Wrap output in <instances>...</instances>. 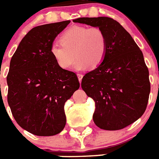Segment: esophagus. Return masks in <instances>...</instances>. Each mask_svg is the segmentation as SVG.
<instances>
[{"instance_id":"esophagus-1","label":"esophagus","mask_w":159,"mask_h":159,"mask_svg":"<svg viewBox=\"0 0 159 159\" xmlns=\"http://www.w3.org/2000/svg\"><path fill=\"white\" fill-rule=\"evenodd\" d=\"M77 76H78V80L80 81V83H81L82 81V78H83V75L82 74H77Z\"/></svg>"}]
</instances>
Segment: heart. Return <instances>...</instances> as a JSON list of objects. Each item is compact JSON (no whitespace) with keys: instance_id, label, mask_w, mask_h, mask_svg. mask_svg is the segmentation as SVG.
Wrapping results in <instances>:
<instances>
[{"instance_id":"b5f03b06","label":"heart","mask_w":159,"mask_h":159,"mask_svg":"<svg viewBox=\"0 0 159 159\" xmlns=\"http://www.w3.org/2000/svg\"><path fill=\"white\" fill-rule=\"evenodd\" d=\"M60 43L52 44L50 53L60 67L67 69L75 61L77 71L99 67L104 60L107 49V40L99 28L72 26L64 31Z\"/></svg>"}]
</instances>
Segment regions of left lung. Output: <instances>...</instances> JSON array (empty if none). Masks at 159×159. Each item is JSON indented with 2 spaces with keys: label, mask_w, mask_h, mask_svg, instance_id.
Segmentation results:
<instances>
[{
  "label": "left lung",
  "mask_w": 159,
  "mask_h": 159,
  "mask_svg": "<svg viewBox=\"0 0 159 159\" xmlns=\"http://www.w3.org/2000/svg\"><path fill=\"white\" fill-rule=\"evenodd\" d=\"M75 23L104 32V60L83 77L81 87L95 102L93 121L102 130L127 127L145 112L151 92L149 71L142 51L119 22L107 16L81 17Z\"/></svg>",
  "instance_id": "obj_1"
}]
</instances>
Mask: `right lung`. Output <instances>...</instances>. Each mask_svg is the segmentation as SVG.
<instances>
[{"label": "right lung", "mask_w": 159, "mask_h": 159, "mask_svg": "<svg viewBox=\"0 0 159 159\" xmlns=\"http://www.w3.org/2000/svg\"><path fill=\"white\" fill-rule=\"evenodd\" d=\"M70 20L36 26L12 56L7 76L8 103L20 127L38 136H52L66 124L64 103L79 89L72 71L63 69L50 48Z\"/></svg>", "instance_id": "obj_1"}]
</instances>
